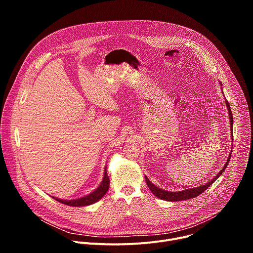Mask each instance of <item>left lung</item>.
Here are the masks:
<instances>
[{
	"mask_svg": "<svg viewBox=\"0 0 253 253\" xmlns=\"http://www.w3.org/2000/svg\"><path fill=\"white\" fill-rule=\"evenodd\" d=\"M225 103H226V106H227V109H228V114H229V119H230V127H231V133L232 132V127H233V117H232V112H231V109H230V106H229V103L228 101L225 100ZM232 135V134H231ZM233 136V135H232ZM230 157H231V154H229V157L225 163V165L223 166L222 170L216 175L212 180H210V181H208L206 184L202 185V186H199V187H195V188H191V189H186V190H182V191H178V192H170V191H165L163 189H160L158 188L157 186H155L150 180L145 176V180H146V183L149 187V189L151 190V192L158 198L160 199H163V200H166V201H182V200H186V199H191V198H194L198 195H200L201 193H203L214 181L216 179H217L222 173L223 171L225 170V168L227 167L228 163H229V160H230Z\"/></svg>",
	"mask_w": 253,
	"mask_h": 253,
	"instance_id": "left-lung-1",
	"label": "left lung"
}]
</instances>
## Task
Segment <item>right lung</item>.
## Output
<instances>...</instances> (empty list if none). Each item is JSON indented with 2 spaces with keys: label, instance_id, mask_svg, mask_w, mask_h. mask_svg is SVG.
Wrapping results in <instances>:
<instances>
[{
  "label": "right lung",
  "instance_id": "right-lung-1",
  "mask_svg": "<svg viewBox=\"0 0 253 253\" xmlns=\"http://www.w3.org/2000/svg\"><path fill=\"white\" fill-rule=\"evenodd\" d=\"M109 185H110V179H109V176H108L106 168H105L102 183L95 191L88 194L87 196L79 198V199H75V200H63V199H59L56 197H53V198L63 204L69 205V206H77V207L87 206V205H90V204H93V203L99 201L106 194L108 189H109Z\"/></svg>",
  "mask_w": 253,
  "mask_h": 253
}]
</instances>
